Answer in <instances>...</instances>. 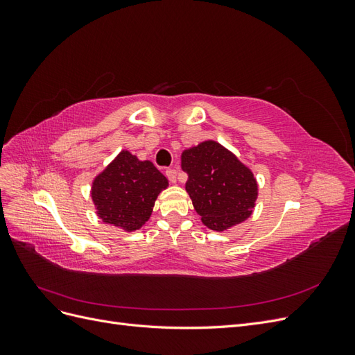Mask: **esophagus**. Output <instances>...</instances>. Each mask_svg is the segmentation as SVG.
Returning <instances> with one entry per match:
<instances>
[{
    "instance_id": "34e87169",
    "label": "esophagus",
    "mask_w": 355,
    "mask_h": 355,
    "mask_svg": "<svg viewBox=\"0 0 355 355\" xmlns=\"http://www.w3.org/2000/svg\"><path fill=\"white\" fill-rule=\"evenodd\" d=\"M166 176L168 178L170 182H173V184H175V182L178 180V171L175 168H167L166 170Z\"/></svg>"
}]
</instances>
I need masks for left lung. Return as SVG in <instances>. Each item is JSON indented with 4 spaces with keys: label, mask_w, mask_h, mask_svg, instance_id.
Masks as SVG:
<instances>
[{
    "label": "left lung",
    "mask_w": 355,
    "mask_h": 355,
    "mask_svg": "<svg viewBox=\"0 0 355 355\" xmlns=\"http://www.w3.org/2000/svg\"><path fill=\"white\" fill-rule=\"evenodd\" d=\"M185 189L201 222L213 231H225L250 216L257 198L252 170L214 141L201 142L182 153Z\"/></svg>",
    "instance_id": "left-lung-1"
}]
</instances>
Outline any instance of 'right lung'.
<instances>
[{
  "instance_id": "obj_1",
  "label": "right lung",
  "mask_w": 355,
  "mask_h": 355,
  "mask_svg": "<svg viewBox=\"0 0 355 355\" xmlns=\"http://www.w3.org/2000/svg\"><path fill=\"white\" fill-rule=\"evenodd\" d=\"M167 187V178L151 161L121 151L94 178L92 200L102 222L132 232L145 225L158 194Z\"/></svg>"
}]
</instances>
